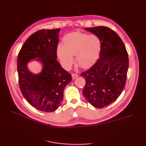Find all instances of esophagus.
I'll return each mask as SVG.
<instances>
[{"label":"esophagus","instance_id":"1","mask_svg":"<svg viewBox=\"0 0 146 146\" xmlns=\"http://www.w3.org/2000/svg\"><path fill=\"white\" fill-rule=\"evenodd\" d=\"M78 77V75L77 74H72V78L73 80H74V79H76L77 77Z\"/></svg>","mask_w":146,"mask_h":146}]
</instances>
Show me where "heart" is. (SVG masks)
I'll list each match as a JSON object with an SVG mask.
<instances>
[{
    "label": "heart",
    "mask_w": 146,
    "mask_h": 146,
    "mask_svg": "<svg viewBox=\"0 0 146 146\" xmlns=\"http://www.w3.org/2000/svg\"><path fill=\"white\" fill-rule=\"evenodd\" d=\"M100 49L101 41L97 35L74 32L63 37V46H57L56 54L66 69H69L73 64V55H76L77 64L86 69L94 63Z\"/></svg>",
    "instance_id": "1"
}]
</instances>
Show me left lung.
<instances>
[{"label": "left lung", "instance_id": "8db88e82", "mask_svg": "<svg viewBox=\"0 0 146 146\" xmlns=\"http://www.w3.org/2000/svg\"><path fill=\"white\" fill-rule=\"evenodd\" d=\"M101 41L99 58L80 76L85 79L83 94L95 108H102L114 102L125 85L129 58L119 35L104 26L85 28Z\"/></svg>", "mask_w": 146, "mask_h": 146}]
</instances>
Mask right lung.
Segmentation results:
<instances>
[{
	"instance_id": "add662e5",
	"label": "right lung",
	"mask_w": 146,
	"mask_h": 146,
	"mask_svg": "<svg viewBox=\"0 0 146 146\" xmlns=\"http://www.w3.org/2000/svg\"><path fill=\"white\" fill-rule=\"evenodd\" d=\"M60 29L41 30L25 41L17 57V73L22 94L33 107L45 112L58 108L63 99L66 86L72 81L71 75L56 60ZM35 59L43 64L38 74L28 69L29 61Z\"/></svg>"
}]
</instances>
